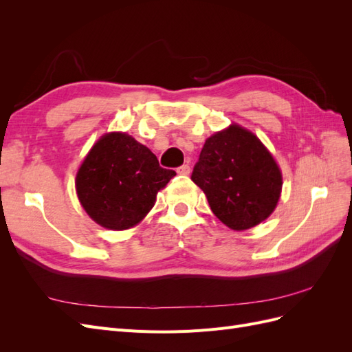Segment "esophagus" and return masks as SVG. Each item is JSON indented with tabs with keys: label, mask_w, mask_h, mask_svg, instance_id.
I'll return each instance as SVG.
<instances>
[{
	"label": "esophagus",
	"mask_w": 352,
	"mask_h": 352,
	"mask_svg": "<svg viewBox=\"0 0 352 352\" xmlns=\"http://www.w3.org/2000/svg\"><path fill=\"white\" fill-rule=\"evenodd\" d=\"M177 173H179V175H184V176L189 175V173H190V167H189V164H184V166L177 167Z\"/></svg>",
	"instance_id": "obj_1"
}]
</instances>
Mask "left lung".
<instances>
[{
  "label": "left lung",
  "instance_id": "8db88e82",
  "mask_svg": "<svg viewBox=\"0 0 352 352\" xmlns=\"http://www.w3.org/2000/svg\"><path fill=\"white\" fill-rule=\"evenodd\" d=\"M190 179L204 190L214 216L233 230L260 225L278 206L282 190L273 155L239 124L208 138Z\"/></svg>",
  "mask_w": 352,
  "mask_h": 352
}]
</instances>
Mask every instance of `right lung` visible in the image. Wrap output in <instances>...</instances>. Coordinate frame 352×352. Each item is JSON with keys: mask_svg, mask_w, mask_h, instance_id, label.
<instances>
[{"mask_svg": "<svg viewBox=\"0 0 352 352\" xmlns=\"http://www.w3.org/2000/svg\"><path fill=\"white\" fill-rule=\"evenodd\" d=\"M175 170L163 168L157 157L131 135L101 136L76 175L83 210L102 228L124 230L138 225L155 204V197Z\"/></svg>", "mask_w": 352, "mask_h": 352, "instance_id": "add662e5", "label": "right lung"}]
</instances>
